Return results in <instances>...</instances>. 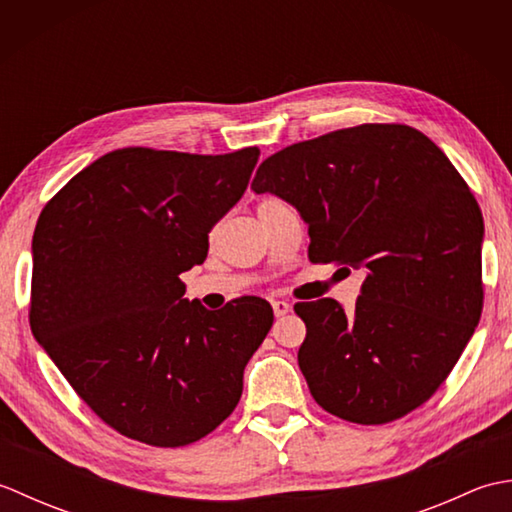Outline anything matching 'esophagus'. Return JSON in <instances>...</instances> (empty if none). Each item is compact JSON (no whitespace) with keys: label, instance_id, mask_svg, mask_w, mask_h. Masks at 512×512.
Listing matches in <instances>:
<instances>
[{"label":"esophagus","instance_id":"34e87169","mask_svg":"<svg viewBox=\"0 0 512 512\" xmlns=\"http://www.w3.org/2000/svg\"><path fill=\"white\" fill-rule=\"evenodd\" d=\"M292 310V306L288 301H281V299H275L273 301V312H275V317H286V314Z\"/></svg>","mask_w":512,"mask_h":512}]
</instances>
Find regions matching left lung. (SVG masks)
Listing matches in <instances>:
<instances>
[{
    "instance_id": "obj_1",
    "label": "left lung",
    "mask_w": 512,
    "mask_h": 512,
    "mask_svg": "<svg viewBox=\"0 0 512 512\" xmlns=\"http://www.w3.org/2000/svg\"><path fill=\"white\" fill-rule=\"evenodd\" d=\"M255 193L308 222L312 264L363 270L352 314L299 301V367L332 416L387 424L447 380L482 317L484 222L469 184L418 129L365 123L277 151Z\"/></svg>"
}]
</instances>
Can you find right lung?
<instances>
[{
    "mask_svg": "<svg viewBox=\"0 0 512 512\" xmlns=\"http://www.w3.org/2000/svg\"><path fill=\"white\" fill-rule=\"evenodd\" d=\"M257 147L222 156L125 147L43 206L32 237L30 328L79 398L125 438L176 449L242 398L273 328L266 299H182L209 231L242 198Z\"/></svg>",
    "mask_w": 512,
    "mask_h": 512,
    "instance_id": "obj_1",
    "label": "right lung"
}]
</instances>
